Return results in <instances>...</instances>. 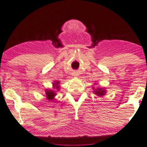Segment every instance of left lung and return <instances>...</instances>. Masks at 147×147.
<instances>
[{
	"instance_id": "obj_1",
	"label": "left lung",
	"mask_w": 147,
	"mask_h": 147,
	"mask_svg": "<svg viewBox=\"0 0 147 147\" xmlns=\"http://www.w3.org/2000/svg\"><path fill=\"white\" fill-rule=\"evenodd\" d=\"M94 92H95V94L98 95V96H102V95H104L105 93V90H102V89H101V88H98V90L94 91Z\"/></svg>"
}]
</instances>
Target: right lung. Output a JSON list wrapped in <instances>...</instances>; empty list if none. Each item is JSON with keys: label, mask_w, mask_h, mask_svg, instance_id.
<instances>
[{"label": "right lung", "mask_w": 147, "mask_h": 147, "mask_svg": "<svg viewBox=\"0 0 147 147\" xmlns=\"http://www.w3.org/2000/svg\"><path fill=\"white\" fill-rule=\"evenodd\" d=\"M59 83V82H57L55 83V86H56V88L57 89V90H58V89H59V86H58ZM46 94H47V98H48V100H53L56 94H55V92H54V91L47 90V91H46Z\"/></svg>", "instance_id": "right-lung-1"}]
</instances>
